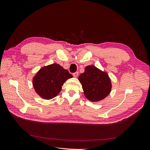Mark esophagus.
Instances as JSON below:
<instances>
[{
  "mask_svg": "<svg viewBox=\"0 0 150 150\" xmlns=\"http://www.w3.org/2000/svg\"><path fill=\"white\" fill-rule=\"evenodd\" d=\"M79 75V72H74V73H73V76L75 77V78H76V77H78Z\"/></svg>",
  "mask_w": 150,
  "mask_h": 150,
  "instance_id": "1",
  "label": "esophagus"
}]
</instances>
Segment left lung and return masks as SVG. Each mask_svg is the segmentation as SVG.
<instances>
[{
	"mask_svg": "<svg viewBox=\"0 0 150 150\" xmlns=\"http://www.w3.org/2000/svg\"><path fill=\"white\" fill-rule=\"evenodd\" d=\"M78 80L82 84L85 97L91 102L103 100L111 91L112 83L108 72L93 65L86 66Z\"/></svg>",
	"mask_w": 150,
	"mask_h": 150,
	"instance_id": "1",
	"label": "left lung"
}]
</instances>
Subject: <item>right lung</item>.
Returning <instances> with one entry per match:
<instances>
[{"label": "right lung", "instance_id": "add662e5", "mask_svg": "<svg viewBox=\"0 0 150 150\" xmlns=\"http://www.w3.org/2000/svg\"><path fill=\"white\" fill-rule=\"evenodd\" d=\"M67 69L54 63L40 68L33 78L35 93L44 99H51L61 92L66 81L72 78Z\"/></svg>", "mask_w": 150, "mask_h": 150}]
</instances>
